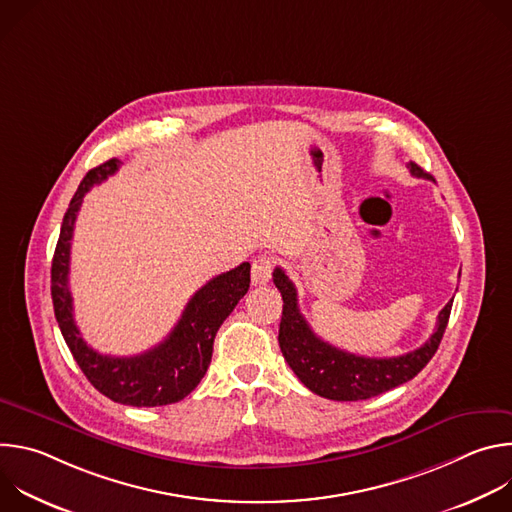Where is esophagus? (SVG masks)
Instances as JSON below:
<instances>
[{
	"label": "esophagus",
	"mask_w": 512,
	"mask_h": 512,
	"mask_svg": "<svg viewBox=\"0 0 512 512\" xmlns=\"http://www.w3.org/2000/svg\"><path fill=\"white\" fill-rule=\"evenodd\" d=\"M271 271H273V259L263 255L257 257L251 265V281L253 285H265L271 279Z\"/></svg>",
	"instance_id": "esophagus-1"
}]
</instances>
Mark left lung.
Here are the masks:
<instances>
[{
	"instance_id": "obj_1",
	"label": "left lung",
	"mask_w": 512,
	"mask_h": 512,
	"mask_svg": "<svg viewBox=\"0 0 512 512\" xmlns=\"http://www.w3.org/2000/svg\"><path fill=\"white\" fill-rule=\"evenodd\" d=\"M409 172L429 178L417 164L409 162ZM273 283L281 291L283 312L279 324V348L296 377L316 395L332 401H362L391 391L411 381L435 354L446 332L452 302L437 316L431 338L413 352L393 358H367L340 350L314 334L298 308L296 285L281 267L273 271Z\"/></svg>"
}]
</instances>
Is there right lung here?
<instances>
[{
	"label": "right lung",
	"instance_id": "right-lung-1",
	"mask_svg": "<svg viewBox=\"0 0 512 512\" xmlns=\"http://www.w3.org/2000/svg\"><path fill=\"white\" fill-rule=\"evenodd\" d=\"M117 168V158L93 168L83 178L64 212L50 271L54 316L66 346L99 393L131 407L170 405L190 395L204 377L218 328L247 294L251 265L241 263L202 285L186 304L182 318L168 338L152 350L135 356H109L93 350L81 336L72 316V296L68 289L70 239L85 194L95 184L113 176Z\"/></svg>",
	"mask_w": 512,
	"mask_h": 512
}]
</instances>
